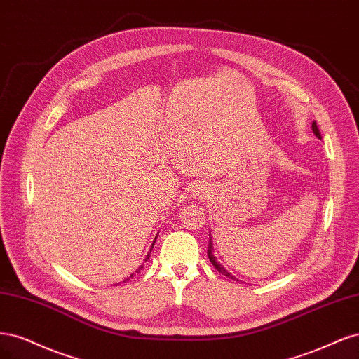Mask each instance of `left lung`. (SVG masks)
Returning <instances> with one entry per match:
<instances>
[{
  "mask_svg": "<svg viewBox=\"0 0 359 359\" xmlns=\"http://www.w3.org/2000/svg\"><path fill=\"white\" fill-rule=\"evenodd\" d=\"M311 131L315 133V135L318 137V138H322L320 137V133H319V128H318V125H316V122H313L311 123ZM207 257H209V259H210V262L213 264V267L219 271V273H222L224 276H226V277H229V279H236V277L231 274V273H228L221 264L217 262V259L215 258V255H213V241H212V236H210V240H209V248H207Z\"/></svg>",
  "mask_w": 359,
  "mask_h": 359,
  "instance_id": "left-lung-1",
  "label": "left lung"
}]
</instances>
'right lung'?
I'll return each mask as SVG.
<instances>
[{"label":"right lung","instance_id":"add662e5","mask_svg":"<svg viewBox=\"0 0 359 359\" xmlns=\"http://www.w3.org/2000/svg\"><path fill=\"white\" fill-rule=\"evenodd\" d=\"M155 240H156V237H155ZM154 245H155V241L152 243V248H150V252H152V249H154ZM149 257H150V253H147V255H146V259H144V261H147V259H149ZM142 269H143V265H140V267H138V269L135 270V273H138V271H140ZM133 276H134V273H133L130 277H133ZM130 277H126L125 280H130ZM125 280H123V282H125Z\"/></svg>","mask_w":359,"mask_h":359}]
</instances>
